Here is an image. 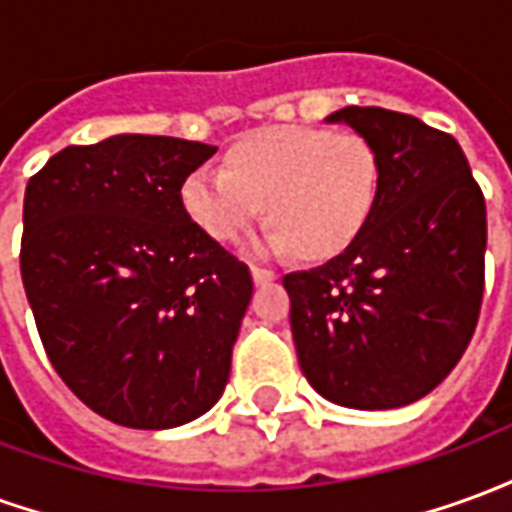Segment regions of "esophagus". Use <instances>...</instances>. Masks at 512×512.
<instances>
[{"mask_svg":"<svg viewBox=\"0 0 512 512\" xmlns=\"http://www.w3.org/2000/svg\"><path fill=\"white\" fill-rule=\"evenodd\" d=\"M252 279H255V285H268V282H274L277 279V271H271V268H252Z\"/></svg>","mask_w":512,"mask_h":512,"instance_id":"1","label":"esophagus"}]
</instances>
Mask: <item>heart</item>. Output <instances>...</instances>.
I'll use <instances>...</instances> for the list:
<instances>
[{"label":"heart","mask_w":512,"mask_h":512,"mask_svg":"<svg viewBox=\"0 0 512 512\" xmlns=\"http://www.w3.org/2000/svg\"><path fill=\"white\" fill-rule=\"evenodd\" d=\"M381 194V158L362 134L274 126L241 136L222 172L194 169L180 205L216 244L235 246L266 211L263 249L323 260L362 235Z\"/></svg>","instance_id":"obj_1"}]
</instances>
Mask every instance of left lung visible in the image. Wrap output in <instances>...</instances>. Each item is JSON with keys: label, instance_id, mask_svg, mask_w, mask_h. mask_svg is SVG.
I'll return each mask as SVG.
<instances>
[{"label": "left lung", "instance_id": "1", "mask_svg": "<svg viewBox=\"0 0 512 512\" xmlns=\"http://www.w3.org/2000/svg\"><path fill=\"white\" fill-rule=\"evenodd\" d=\"M326 120L376 145L381 194L343 255L282 279L301 373L337 406H408L450 376L480 318L483 191L461 145L417 117L345 106Z\"/></svg>", "mask_w": 512, "mask_h": 512}]
</instances>
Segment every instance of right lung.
<instances>
[{"mask_svg":"<svg viewBox=\"0 0 512 512\" xmlns=\"http://www.w3.org/2000/svg\"><path fill=\"white\" fill-rule=\"evenodd\" d=\"M213 145L117 134L71 145L24 194L21 279L57 376L109 422L178 428L222 397L249 268L180 205Z\"/></svg>","mask_w":512,"mask_h":512,"instance_id":"1","label":"right lung"}]
</instances>
